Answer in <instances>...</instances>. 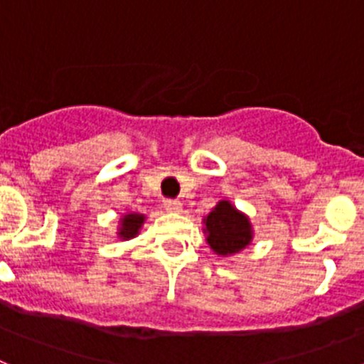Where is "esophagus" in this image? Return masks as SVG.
<instances>
[{"label":"esophagus","mask_w":364,"mask_h":364,"mask_svg":"<svg viewBox=\"0 0 364 364\" xmlns=\"http://www.w3.org/2000/svg\"><path fill=\"white\" fill-rule=\"evenodd\" d=\"M164 208H166L167 211H180L182 210V202L176 200V198H167V200H164Z\"/></svg>","instance_id":"esophagus-1"}]
</instances>
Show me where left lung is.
Returning <instances> with one entry per match:
<instances>
[{
    "label": "left lung",
    "mask_w": 364,
    "mask_h": 364,
    "mask_svg": "<svg viewBox=\"0 0 364 364\" xmlns=\"http://www.w3.org/2000/svg\"><path fill=\"white\" fill-rule=\"evenodd\" d=\"M208 244L218 255L240 252L252 240V226L242 213L228 200L218 202L217 208L204 218Z\"/></svg>",
    "instance_id": "1"
}]
</instances>
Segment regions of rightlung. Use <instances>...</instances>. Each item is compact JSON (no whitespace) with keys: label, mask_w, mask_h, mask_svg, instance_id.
Returning a JSON list of instances; mask_svg holds the SVG:
<instances>
[{"label":"right lung","mask_w":364,"mask_h":364,"mask_svg":"<svg viewBox=\"0 0 364 364\" xmlns=\"http://www.w3.org/2000/svg\"><path fill=\"white\" fill-rule=\"evenodd\" d=\"M144 215H136V213H129L125 215L124 218H122V228H120V237L122 239H133L134 235L138 233V230H140V226L144 224Z\"/></svg>","instance_id":"add662e5"}]
</instances>
